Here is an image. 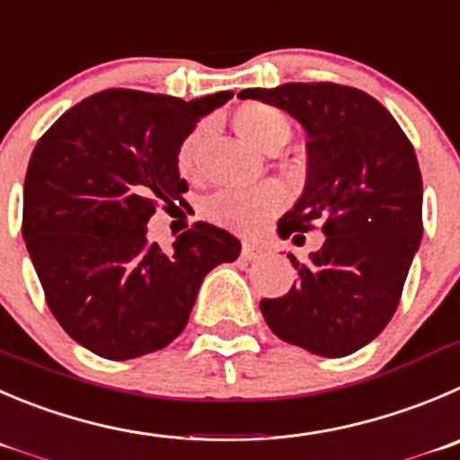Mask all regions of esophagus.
Masks as SVG:
<instances>
[{
	"label": "esophagus",
	"mask_w": 460,
	"mask_h": 460,
	"mask_svg": "<svg viewBox=\"0 0 460 460\" xmlns=\"http://www.w3.org/2000/svg\"><path fill=\"white\" fill-rule=\"evenodd\" d=\"M261 255H264V248L255 246V243H243V246H242V257H243V260L252 261V260H260Z\"/></svg>",
	"instance_id": "esophagus-1"
}]
</instances>
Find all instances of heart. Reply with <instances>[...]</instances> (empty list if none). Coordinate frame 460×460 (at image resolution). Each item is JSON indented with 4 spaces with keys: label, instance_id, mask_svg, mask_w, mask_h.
I'll list each match as a JSON object with an SVG mask.
<instances>
[{
    "label": "heart",
    "instance_id": "heart-1",
    "mask_svg": "<svg viewBox=\"0 0 460 460\" xmlns=\"http://www.w3.org/2000/svg\"><path fill=\"white\" fill-rule=\"evenodd\" d=\"M233 126L239 137L264 153H278L291 137V119L279 108L269 103L251 102L239 106L233 115ZM200 139H203V128H194L178 146L176 167L181 176L191 178L196 173ZM282 191L273 185L248 191L226 190L209 196L205 203V214L227 230L252 233L282 208Z\"/></svg>",
    "mask_w": 460,
    "mask_h": 460
}]
</instances>
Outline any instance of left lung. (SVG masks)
I'll return each mask as SVG.
<instances>
[{"mask_svg": "<svg viewBox=\"0 0 460 460\" xmlns=\"http://www.w3.org/2000/svg\"><path fill=\"white\" fill-rule=\"evenodd\" d=\"M307 130V182L279 218L282 239L321 226L325 242L291 264L298 282L260 303L275 336L318 357H345L368 345L400 305L422 239V176L413 144L391 112L366 92L336 83L248 87Z\"/></svg>", "mask_w": 460, "mask_h": 460, "instance_id": "8db88e82", "label": "left lung"}]
</instances>
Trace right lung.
Segmentation results:
<instances>
[{
    "mask_svg": "<svg viewBox=\"0 0 460 460\" xmlns=\"http://www.w3.org/2000/svg\"><path fill=\"white\" fill-rule=\"evenodd\" d=\"M233 92L182 102L112 87L58 117L24 178L22 237L51 314L76 343L112 361L172 343L200 282L234 261L237 237L199 221L164 252L146 239L160 203L182 200V139Z\"/></svg>",
    "mask_w": 460,
    "mask_h": 460,
    "instance_id": "add662e5",
    "label": "right lung"
}]
</instances>
